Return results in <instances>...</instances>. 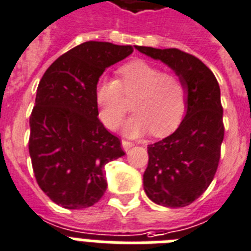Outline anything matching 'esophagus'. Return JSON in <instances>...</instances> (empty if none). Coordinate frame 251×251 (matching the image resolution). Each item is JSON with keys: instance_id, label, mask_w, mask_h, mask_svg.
I'll return each mask as SVG.
<instances>
[{"instance_id": "34e87169", "label": "esophagus", "mask_w": 251, "mask_h": 251, "mask_svg": "<svg viewBox=\"0 0 251 251\" xmlns=\"http://www.w3.org/2000/svg\"><path fill=\"white\" fill-rule=\"evenodd\" d=\"M122 146H123L124 151H128V150H129L130 147L134 146V143L133 142H129V141H127V140H123V141H122Z\"/></svg>"}]
</instances>
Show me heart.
<instances>
[{
  "mask_svg": "<svg viewBox=\"0 0 251 251\" xmlns=\"http://www.w3.org/2000/svg\"><path fill=\"white\" fill-rule=\"evenodd\" d=\"M118 80L101 78L95 87V101L102 123L117 127L129 109L127 98H133L132 117L123 130L138 137L150 130L166 136L183 121L188 102V90L180 76L162 72L146 61H133L118 70Z\"/></svg>",
  "mask_w": 251,
  "mask_h": 251,
  "instance_id": "heart-1",
  "label": "heart"
}]
</instances>
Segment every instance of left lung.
Wrapping results in <instances>:
<instances>
[{"label":"left lung","instance_id":"left-lung-1","mask_svg":"<svg viewBox=\"0 0 251 251\" xmlns=\"http://www.w3.org/2000/svg\"><path fill=\"white\" fill-rule=\"evenodd\" d=\"M180 76L188 90L187 114L174 133L149 145L143 174L147 197L164 207H185L209 187L220 162L224 109L215 75L201 59L180 49L138 47Z\"/></svg>","mask_w":251,"mask_h":251}]
</instances>
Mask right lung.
<instances>
[{
  "label": "right lung",
  "mask_w": 251,
  "mask_h": 251,
  "mask_svg": "<svg viewBox=\"0 0 251 251\" xmlns=\"http://www.w3.org/2000/svg\"><path fill=\"white\" fill-rule=\"evenodd\" d=\"M132 46L85 42L55 59L36 90L29 153L40 189L63 208L91 207L106 190L104 166L122 157V142L99 121L95 87L105 68Z\"/></svg>",
  "instance_id": "1"
}]
</instances>
